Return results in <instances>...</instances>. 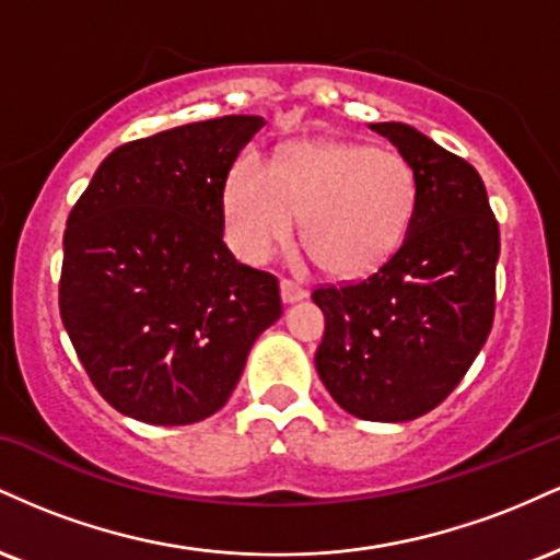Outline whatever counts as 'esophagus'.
<instances>
[{
    "instance_id": "1",
    "label": "esophagus",
    "mask_w": 560,
    "mask_h": 560,
    "mask_svg": "<svg viewBox=\"0 0 560 560\" xmlns=\"http://www.w3.org/2000/svg\"><path fill=\"white\" fill-rule=\"evenodd\" d=\"M305 287H300L298 281L292 279H281V300L284 302H298V300H305Z\"/></svg>"
}]
</instances>
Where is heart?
I'll return each mask as SVG.
<instances>
[{
    "instance_id": "1",
    "label": "heart",
    "mask_w": 560,
    "mask_h": 560,
    "mask_svg": "<svg viewBox=\"0 0 560 560\" xmlns=\"http://www.w3.org/2000/svg\"><path fill=\"white\" fill-rule=\"evenodd\" d=\"M416 208L408 160L350 141H305L273 165L258 152L236 160L223 210L229 242L260 262L287 244L305 218L311 258L334 276H363L400 247Z\"/></svg>"
}]
</instances>
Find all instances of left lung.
I'll return each mask as SVG.
<instances>
[{"label":"left lung","instance_id":"obj_1","mask_svg":"<svg viewBox=\"0 0 560 560\" xmlns=\"http://www.w3.org/2000/svg\"><path fill=\"white\" fill-rule=\"evenodd\" d=\"M408 160L416 208L374 273L313 289L326 329L316 369L365 421H410L458 387L494 318L500 229L481 176L405 124H371Z\"/></svg>","mask_w":560,"mask_h":560}]
</instances>
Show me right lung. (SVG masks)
Instances as JSON below:
<instances>
[{
  "label": "right lung",
  "mask_w": 560,
  "mask_h": 560,
  "mask_svg": "<svg viewBox=\"0 0 560 560\" xmlns=\"http://www.w3.org/2000/svg\"><path fill=\"white\" fill-rule=\"evenodd\" d=\"M262 126L223 115L120 144L70 210L60 318L124 416L155 427L213 416L281 316L279 279L223 244L229 171Z\"/></svg>",
  "instance_id": "right-lung-1"
}]
</instances>
